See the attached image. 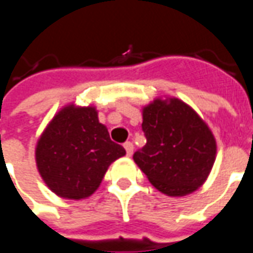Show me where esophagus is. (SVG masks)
Returning <instances> with one entry per match:
<instances>
[{"label":"esophagus","instance_id":"obj_1","mask_svg":"<svg viewBox=\"0 0 253 253\" xmlns=\"http://www.w3.org/2000/svg\"><path fill=\"white\" fill-rule=\"evenodd\" d=\"M124 149L126 151V156L130 157L133 154V144L130 143V142H126V143L124 144Z\"/></svg>","mask_w":253,"mask_h":253}]
</instances>
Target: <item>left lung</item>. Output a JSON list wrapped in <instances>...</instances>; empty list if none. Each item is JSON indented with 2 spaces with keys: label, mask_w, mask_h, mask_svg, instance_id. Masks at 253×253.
Segmentation results:
<instances>
[{
  "label": "left lung",
  "mask_w": 253,
  "mask_h": 253,
  "mask_svg": "<svg viewBox=\"0 0 253 253\" xmlns=\"http://www.w3.org/2000/svg\"><path fill=\"white\" fill-rule=\"evenodd\" d=\"M147 143L133 161L158 191L168 197L194 193L210 176L216 139L197 111L177 97H156L143 106Z\"/></svg>",
  "instance_id": "obj_1"
}]
</instances>
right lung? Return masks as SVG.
<instances>
[{
    "label": "right lung",
    "mask_w": 253,
    "mask_h": 253,
    "mask_svg": "<svg viewBox=\"0 0 253 253\" xmlns=\"http://www.w3.org/2000/svg\"><path fill=\"white\" fill-rule=\"evenodd\" d=\"M125 156L99 123L95 106L66 104L45 126L36 144L38 173L64 200H85L100 186L109 167Z\"/></svg>",
    "instance_id": "1"
}]
</instances>
